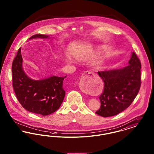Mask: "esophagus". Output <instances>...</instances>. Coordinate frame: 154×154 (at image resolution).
Returning <instances> with one entry per match:
<instances>
[{
	"instance_id": "esophagus-1",
	"label": "esophagus",
	"mask_w": 154,
	"mask_h": 154,
	"mask_svg": "<svg viewBox=\"0 0 154 154\" xmlns=\"http://www.w3.org/2000/svg\"><path fill=\"white\" fill-rule=\"evenodd\" d=\"M92 75H95V74L93 72H90V71H86V72H85L84 74H83V75H82V78L84 79H85L87 77H88V76H92ZM83 82H84V81H80V88L81 90L82 91V92H84V93H85V94H88L89 93V92H88V90L87 89H85V88L84 87V86H83Z\"/></svg>"
}]
</instances>
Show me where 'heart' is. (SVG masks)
<instances>
[{
  "mask_svg": "<svg viewBox=\"0 0 154 154\" xmlns=\"http://www.w3.org/2000/svg\"><path fill=\"white\" fill-rule=\"evenodd\" d=\"M79 59H80V60H81V59H82V58H81H81H79Z\"/></svg>",
  "mask_w": 154,
  "mask_h": 154,
  "instance_id": "heart-1",
  "label": "heart"
}]
</instances>
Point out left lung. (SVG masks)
<instances>
[{
  "instance_id": "8db88e82",
  "label": "left lung",
  "mask_w": 154,
  "mask_h": 154,
  "mask_svg": "<svg viewBox=\"0 0 154 154\" xmlns=\"http://www.w3.org/2000/svg\"><path fill=\"white\" fill-rule=\"evenodd\" d=\"M141 63L133 52L129 65L122 69L98 72L104 84L99 97L100 107L96 113L103 117L116 116L127 109L141 86Z\"/></svg>"
}]
</instances>
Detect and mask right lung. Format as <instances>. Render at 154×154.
I'll return each mask as SVG.
<instances>
[{
  "label": "right lung",
  "mask_w": 154,
  "mask_h": 154,
  "mask_svg": "<svg viewBox=\"0 0 154 154\" xmlns=\"http://www.w3.org/2000/svg\"><path fill=\"white\" fill-rule=\"evenodd\" d=\"M50 38L44 35H35L30 39ZM21 48L12 63L13 87L16 97L22 107L29 112L47 116L58 109L63 102L65 91L63 88L65 77L55 75L39 80L29 77L22 68Z\"/></svg>",
  "instance_id": "right-lung-1"
}]
</instances>
